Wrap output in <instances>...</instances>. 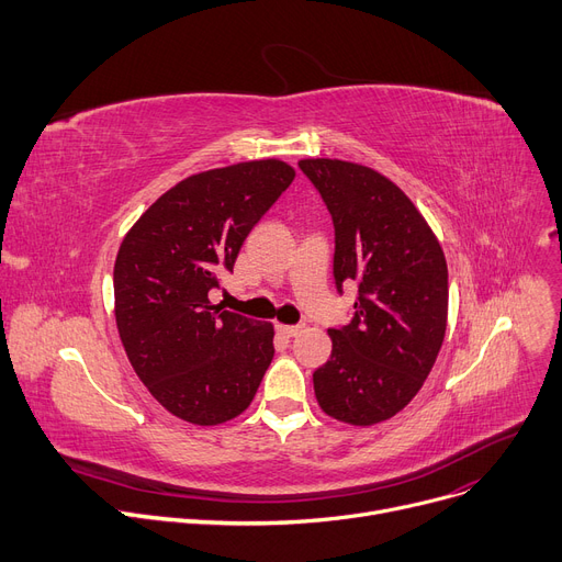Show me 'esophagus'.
<instances>
[{
	"mask_svg": "<svg viewBox=\"0 0 562 562\" xmlns=\"http://www.w3.org/2000/svg\"><path fill=\"white\" fill-rule=\"evenodd\" d=\"M276 331L282 336H295L301 331V325H284V323H276Z\"/></svg>",
	"mask_w": 562,
	"mask_h": 562,
	"instance_id": "34e87169",
	"label": "esophagus"
}]
</instances>
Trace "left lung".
Here are the masks:
<instances>
[{"mask_svg": "<svg viewBox=\"0 0 562 562\" xmlns=\"http://www.w3.org/2000/svg\"><path fill=\"white\" fill-rule=\"evenodd\" d=\"M334 223V284L357 282L348 325L314 372L327 416L368 427L423 389L447 327V261L423 214L395 182L344 160H301Z\"/></svg>", "mask_w": 562, "mask_h": 562, "instance_id": "1", "label": "left lung"}]
</instances>
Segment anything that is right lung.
Listing matches in <instances>:
<instances>
[{"label": "right lung", "mask_w": 562, "mask_h": 562, "mask_svg": "<svg viewBox=\"0 0 562 562\" xmlns=\"http://www.w3.org/2000/svg\"><path fill=\"white\" fill-rule=\"evenodd\" d=\"M280 160L180 180L124 237L115 261V318L142 384L194 425L233 420L273 359V325L212 305L255 223L291 184Z\"/></svg>", "instance_id": "right-lung-1"}]
</instances>
